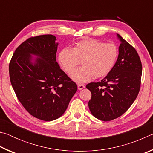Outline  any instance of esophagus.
<instances>
[{
	"instance_id": "34e87169",
	"label": "esophagus",
	"mask_w": 153,
	"mask_h": 153,
	"mask_svg": "<svg viewBox=\"0 0 153 153\" xmlns=\"http://www.w3.org/2000/svg\"><path fill=\"white\" fill-rule=\"evenodd\" d=\"M84 88H85V86H84L83 84H77V88H78L79 90L84 89Z\"/></svg>"
}]
</instances>
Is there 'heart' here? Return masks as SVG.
Here are the masks:
<instances>
[{"label": "heart", "instance_id": "obj_1", "mask_svg": "<svg viewBox=\"0 0 153 153\" xmlns=\"http://www.w3.org/2000/svg\"><path fill=\"white\" fill-rule=\"evenodd\" d=\"M118 57V48L114 44L86 39L77 42L73 48L61 49L58 61L67 73H71L82 60L83 66L71 74L77 83H85L93 77H102L110 73Z\"/></svg>", "mask_w": 153, "mask_h": 153}]
</instances>
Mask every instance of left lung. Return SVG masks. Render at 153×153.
<instances>
[{"instance_id":"left-lung-1","label":"left lung","mask_w":153,"mask_h":153,"mask_svg":"<svg viewBox=\"0 0 153 153\" xmlns=\"http://www.w3.org/2000/svg\"><path fill=\"white\" fill-rule=\"evenodd\" d=\"M117 37L120 45L115 67L100 82L86 85L92 93L90 112L105 121L122 115L136 100L140 88L142 69L138 53L118 33Z\"/></svg>"}]
</instances>
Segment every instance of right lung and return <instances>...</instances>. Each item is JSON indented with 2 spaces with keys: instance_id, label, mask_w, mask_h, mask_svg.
Instances as JSON below:
<instances>
[{
  "instance_id": "1",
  "label": "right lung",
  "mask_w": 153,
  "mask_h": 153,
  "mask_svg": "<svg viewBox=\"0 0 153 153\" xmlns=\"http://www.w3.org/2000/svg\"><path fill=\"white\" fill-rule=\"evenodd\" d=\"M56 41L53 35L28 38L15 50L9 64L18 99L32 116L46 121L63 115L77 89L56 61Z\"/></svg>"
}]
</instances>
